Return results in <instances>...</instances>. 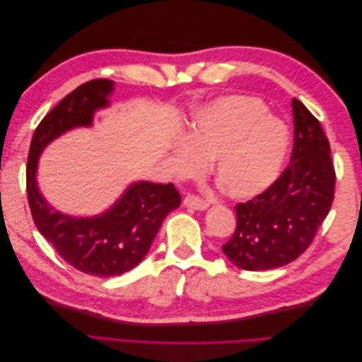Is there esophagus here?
Listing matches in <instances>:
<instances>
[{"label":"esophagus","mask_w":362,"mask_h":362,"mask_svg":"<svg viewBox=\"0 0 362 362\" xmlns=\"http://www.w3.org/2000/svg\"><path fill=\"white\" fill-rule=\"evenodd\" d=\"M184 205L189 206V208H193V210H199V211H204L208 208V202H205L204 199L198 198V196H193V194L185 196Z\"/></svg>","instance_id":"esophagus-1"}]
</instances>
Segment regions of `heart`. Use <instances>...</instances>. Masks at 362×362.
I'll return each instance as SVG.
<instances>
[{"label":"heart","mask_w":362,"mask_h":362,"mask_svg":"<svg viewBox=\"0 0 362 362\" xmlns=\"http://www.w3.org/2000/svg\"><path fill=\"white\" fill-rule=\"evenodd\" d=\"M288 131L266 115L257 98H218L196 115L193 124L172 148V166L180 175L199 173L205 161L223 193L249 199L278 180L288 152Z\"/></svg>","instance_id":"1"}]
</instances>
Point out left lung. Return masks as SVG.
<instances>
[{"instance_id":"8db88e82","label":"left lung","mask_w":362,"mask_h":362,"mask_svg":"<svg viewBox=\"0 0 362 362\" xmlns=\"http://www.w3.org/2000/svg\"><path fill=\"white\" fill-rule=\"evenodd\" d=\"M294 144L287 169L267 190L234 206L237 228L222 246L243 270L286 266L308 249L331 210L335 170L325 131L294 98Z\"/></svg>"}]
</instances>
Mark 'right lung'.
<instances>
[{"label":"right lung","mask_w":362,"mask_h":362,"mask_svg":"<svg viewBox=\"0 0 362 362\" xmlns=\"http://www.w3.org/2000/svg\"><path fill=\"white\" fill-rule=\"evenodd\" d=\"M115 90L110 80H92L76 87L42 119L31 139L27 161V196L39 233L57 254L83 273L110 278L136 267L145 258L166 216L181 196L172 182L137 181L100 216L74 217L47 202L37 187V163L54 139L78 127H90L93 115L108 107Z\"/></svg>","instance_id":"add662e5"}]
</instances>
